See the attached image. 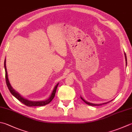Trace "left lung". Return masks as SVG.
<instances>
[{
	"label": "left lung",
	"mask_w": 132,
	"mask_h": 132,
	"mask_svg": "<svg viewBox=\"0 0 132 132\" xmlns=\"http://www.w3.org/2000/svg\"><path fill=\"white\" fill-rule=\"evenodd\" d=\"M125 60H126V64H127V59H126V54H125ZM81 98L86 103V104H87V105H91V106H99V105H102V104H99V105H98V104H92V103H90V102H87L86 101H85L84 98H82V97H81ZM106 104V103H105V104Z\"/></svg>",
	"instance_id": "left-lung-1"
}]
</instances>
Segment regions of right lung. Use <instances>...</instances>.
<instances>
[{
    "instance_id": "obj_1",
    "label": "right lung",
    "mask_w": 132,
    "mask_h": 132,
    "mask_svg": "<svg viewBox=\"0 0 132 132\" xmlns=\"http://www.w3.org/2000/svg\"><path fill=\"white\" fill-rule=\"evenodd\" d=\"M4 69H5V73H5V77H6V84L7 85L8 88H9L10 92H11V93L14 95L16 98H17L18 100H19V101L23 103V104L27 106H44V105L48 104L49 103H50L51 101L53 100L54 96H55V95L56 90V89H57L58 85L59 84L56 85L55 86V87H54L52 93H51V95H50V98H49L48 100L46 101H30L26 100L24 98H23L22 97L20 96V95L18 94L15 91V90L12 88V86H11V85H10L9 79H8L7 69H6V59H5L4 61Z\"/></svg>"
}]
</instances>
